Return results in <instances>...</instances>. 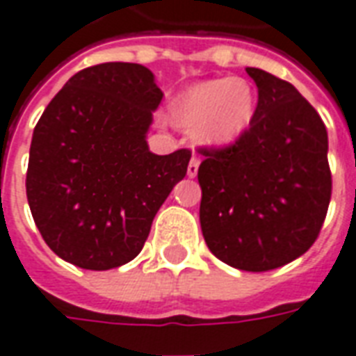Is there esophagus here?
<instances>
[{
    "instance_id": "34e87169",
    "label": "esophagus",
    "mask_w": 356,
    "mask_h": 356,
    "mask_svg": "<svg viewBox=\"0 0 356 356\" xmlns=\"http://www.w3.org/2000/svg\"><path fill=\"white\" fill-rule=\"evenodd\" d=\"M198 168H200V160L198 158H192L191 162H188V168H186V175L188 177H196L198 175Z\"/></svg>"
}]
</instances>
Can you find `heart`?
Listing matches in <instances>:
<instances>
[{
    "label": "heart",
    "instance_id": "heart-1",
    "mask_svg": "<svg viewBox=\"0 0 356 356\" xmlns=\"http://www.w3.org/2000/svg\"><path fill=\"white\" fill-rule=\"evenodd\" d=\"M257 113L254 88L247 79H207L191 84L170 105L173 124L192 128L207 149H228L251 128Z\"/></svg>",
    "mask_w": 356,
    "mask_h": 356
}]
</instances>
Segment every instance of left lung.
Returning <instances> with one entry per match:
<instances>
[{
  "mask_svg": "<svg viewBox=\"0 0 356 356\" xmlns=\"http://www.w3.org/2000/svg\"><path fill=\"white\" fill-rule=\"evenodd\" d=\"M259 88L251 128L222 151H202L200 225L209 251L245 272L302 257L325 222L332 177L328 134L291 83L247 67Z\"/></svg>",
  "mask_w": 356,
  "mask_h": 356,
  "instance_id": "1",
  "label": "left lung"
}]
</instances>
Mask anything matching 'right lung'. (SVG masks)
<instances>
[{
  "instance_id": "1",
  "label": "right lung",
  "mask_w": 356,
  "mask_h": 356,
  "mask_svg": "<svg viewBox=\"0 0 356 356\" xmlns=\"http://www.w3.org/2000/svg\"><path fill=\"white\" fill-rule=\"evenodd\" d=\"M164 97L141 64L79 71L33 130L26 194L60 259L111 270L138 257L152 218L186 175L191 151L154 154L147 134Z\"/></svg>"
}]
</instances>
